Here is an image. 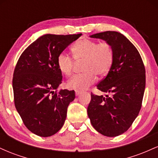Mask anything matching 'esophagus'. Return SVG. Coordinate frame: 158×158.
<instances>
[{"label":"esophagus","mask_w":158,"mask_h":158,"mask_svg":"<svg viewBox=\"0 0 158 158\" xmlns=\"http://www.w3.org/2000/svg\"><path fill=\"white\" fill-rule=\"evenodd\" d=\"M75 93H76V95H77V96H79L81 94V91H80V90H76Z\"/></svg>","instance_id":"34e87169"}]
</instances>
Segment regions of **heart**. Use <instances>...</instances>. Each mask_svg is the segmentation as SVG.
Instances as JSON below:
<instances>
[{"instance_id":"b5f03b06","label":"heart","mask_w":158,"mask_h":158,"mask_svg":"<svg viewBox=\"0 0 158 158\" xmlns=\"http://www.w3.org/2000/svg\"><path fill=\"white\" fill-rule=\"evenodd\" d=\"M76 61H84L83 73L73 76L68 81V87L76 90H84L97 80L99 77L106 75L113 64L114 51L108 42H101L90 39H82L73 45L71 49ZM57 66L61 73L70 76L73 71L74 60L64 52L57 58Z\"/></svg>"}]
</instances>
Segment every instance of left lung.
<instances>
[{
  "label": "left lung",
  "instance_id": "1",
  "mask_svg": "<svg viewBox=\"0 0 158 158\" xmlns=\"http://www.w3.org/2000/svg\"><path fill=\"white\" fill-rule=\"evenodd\" d=\"M110 43L114 51L113 64L97 85L109 95L91 93L88 115L93 127L107 137H117L131 127L142 106L146 70L138 50L126 36L106 31L90 35Z\"/></svg>",
  "mask_w": 158,
  "mask_h": 158
}]
</instances>
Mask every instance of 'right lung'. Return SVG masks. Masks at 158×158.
<instances>
[{"label": "right lung", "instance_id": "add662e5", "mask_svg": "<svg viewBox=\"0 0 158 158\" xmlns=\"http://www.w3.org/2000/svg\"><path fill=\"white\" fill-rule=\"evenodd\" d=\"M81 33L42 35L20 56L12 78L14 102L25 126L40 137L55 135L64 125L75 91L60 90L57 58Z\"/></svg>", "mask_w": 158, "mask_h": 158}]
</instances>
